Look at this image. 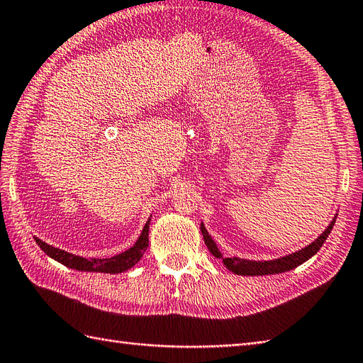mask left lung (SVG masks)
Masks as SVG:
<instances>
[{"mask_svg":"<svg viewBox=\"0 0 363 363\" xmlns=\"http://www.w3.org/2000/svg\"><path fill=\"white\" fill-rule=\"evenodd\" d=\"M335 218L337 217H334V220L330 221V225L323 230V234L317 238V240L312 242L311 245H307L306 248L291 252L289 256L273 259V260H248V259H240V257H223L217 243L213 242V238L209 235V233H207V229L204 228L203 223H201V233L204 237V243L212 252V256L221 259L223 264H225V267L229 269V272L240 276H265V274H277V273L290 272V269L299 267L301 264H304L306 260L313 257L315 254L320 251L323 243L326 242L328 235L334 228Z\"/></svg>","mask_w":363,"mask_h":363,"instance_id":"1","label":"left lung"}]
</instances>
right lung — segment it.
I'll use <instances>...</instances> for the list:
<instances>
[{"label":"right lung","mask_w":363,"mask_h":363,"mask_svg":"<svg viewBox=\"0 0 363 363\" xmlns=\"http://www.w3.org/2000/svg\"><path fill=\"white\" fill-rule=\"evenodd\" d=\"M150 221H151V218H148V221H146L142 234L137 238L134 246H130V248L126 250L125 252H120V254H117V256L107 257V259L81 257V256H76V254L54 248V246L45 243L43 240H40V238H37V237H34V240L38 246H40L46 256H50L51 259L57 260L59 264H62L68 268L78 269V272H96V273L117 274V273L126 272V269H129V268H133L137 262L142 259L143 252L146 251V248H148Z\"/></svg>","instance_id":"right-lung-1"}]
</instances>
